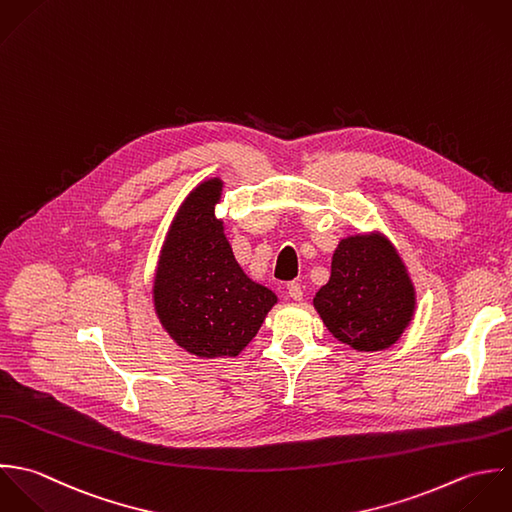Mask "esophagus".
Listing matches in <instances>:
<instances>
[{
    "mask_svg": "<svg viewBox=\"0 0 512 512\" xmlns=\"http://www.w3.org/2000/svg\"><path fill=\"white\" fill-rule=\"evenodd\" d=\"M287 293H289V297H291L293 301H301V299H303V287H301V283H297V281L289 283V285H287Z\"/></svg>",
    "mask_w": 512,
    "mask_h": 512,
    "instance_id": "esophagus-1",
    "label": "esophagus"
}]
</instances>
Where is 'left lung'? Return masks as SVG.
<instances>
[{
  "instance_id": "8db88e82",
  "label": "left lung",
  "mask_w": 512,
  "mask_h": 512,
  "mask_svg": "<svg viewBox=\"0 0 512 512\" xmlns=\"http://www.w3.org/2000/svg\"><path fill=\"white\" fill-rule=\"evenodd\" d=\"M312 303L334 338L374 352L402 336L415 310V291L384 235H352L338 243L330 279Z\"/></svg>"
}]
</instances>
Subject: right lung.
Returning <instances> with one entry per match:
<instances>
[{
    "label": "right lung",
    "mask_w": 512,
    "mask_h": 512,
    "mask_svg": "<svg viewBox=\"0 0 512 512\" xmlns=\"http://www.w3.org/2000/svg\"><path fill=\"white\" fill-rule=\"evenodd\" d=\"M221 180L202 182L178 209L166 235L154 308L178 346L200 358L237 356L259 332L277 297L251 281L215 217Z\"/></svg>",
    "instance_id": "add662e5"
}]
</instances>
